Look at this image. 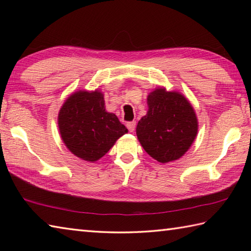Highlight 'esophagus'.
Wrapping results in <instances>:
<instances>
[{
    "instance_id": "obj_1",
    "label": "esophagus",
    "mask_w": 251,
    "mask_h": 251,
    "mask_svg": "<svg viewBox=\"0 0 251 251\" xmlns=\"http://www.w3.org/2000/svg\"><path fill=\"white\" fill-rule=\"evenodd\" d=\"M126 126H127V128H128V130L130 131V132H132L135 130V127H136V122L135 121H132V122H128L126 124Z\"/></svg>"
}]
</instances>
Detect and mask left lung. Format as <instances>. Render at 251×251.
<instances>
[{
  "mask_svg": "<svg viewBox=\"0 0 251 251\" xmlns=\"http://www.w3.org/2000/svg\"><path fill=\"white\" fill-rule=\"evenodd\" d=\"M149 110L136 132L146 152L159 163L180 158L197 135L193 106L177 92L155 89L148 96Z\"/></svg>",
  "mask_w": 251,
  "mask_h": 251,
  "instance_id": "obj_1",
  "label": "left lung"
}]
</instances>
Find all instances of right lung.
I'll list each match as a JSON object with an SVG mask.
<instances>
[{
  "instance_id": "1",
  "label": "right lung",
  "mask_w": 251,
  "mask_h": 251,
  "mask_svg": "<svg viewBox=\"0 0 251 251\" xmlns=\"http://www.w3.org/2000/svg\"><path fill=\"white\" fill-rule=\"evenodd\" d=\"M58 126L69 150L87 162L98 161L128 132L115 114L105 111L103 95L97 90L71 95L60 109Z\"/></svg>"
}]
</instances>
